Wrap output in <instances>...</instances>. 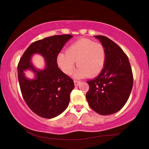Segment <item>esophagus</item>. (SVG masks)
<instances>
[{
	"label": "esophagus",
	"instance_id": "esophagus-1",
	"mask_svg": "<svg viewBox=\"0 0 149 149\" xmlns=\"http://www.w3.org/2000/svg\"><path fill=\"white\" fill-rule=\"evenodd\" d=\"M74 82L75 86H77V85H79V84H80L79 81H77V80H74Z\"/></svg>",
	"mask_w": 149,
	"mask_h": 149
}]
</instances>
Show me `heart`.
<instances>
[{
  "mask_svg": "<svg viewBox=\"0 0 149 149\" xmlns=\"http://www.w3.org/2000/svg\"><path fill=\"white\" fill-rule=\"evenodd\" d=\"M107 54L103 45L91 40L81 39L72 44L65 52L57 56V64L64 74H72L77 62V70L75 77H95L104 68Z\"/></svg>",
  "mask_w": 149,
  "mask_h": 149,
  "instance_id": "obj_1",
  "label": "heart"
}]
</instances>
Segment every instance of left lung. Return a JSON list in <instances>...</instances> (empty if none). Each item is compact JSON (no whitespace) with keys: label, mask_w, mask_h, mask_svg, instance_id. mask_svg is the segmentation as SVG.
<instances>
[{"label":"left lung","mask_w":149,"mask_h":149,"mask_svg":"<svg viewBox=\"0 0 149 149\" xmlns=\"http://www.w3.org/2000/svg\"><path fill=\"white\" fill-rule=\"evenodd\" d=\"M104 47L107 58L97 77L88 81L86 99L89 107L100 115L118 112L129 99L133 84V73L127 55L112 40L96 35Z\"/></svg>","instance_id":"obj_1"}]
</instances>
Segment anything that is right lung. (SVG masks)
<instances>
[{"mask_svg":"<svg viewBox=\"0 0 149 149\" xmlns=\"http://www.w3.org/2000/svg\"><path fill=\"white\" fill-rule=\"evenodd\" d=\"M72 35H54L35 41L24 52L17 65V77L22 97L33 112L40 117L52 118L60 115L69 104L74 81L58 67L57 56ZM40 54L45 58L44 70H37L31 56ZM32 70L33 80L24 76V72Z\"/></svg>","mask_w":149,"mask_h":149,"instance_id":"1","label":"right lung"}]
</instances>
